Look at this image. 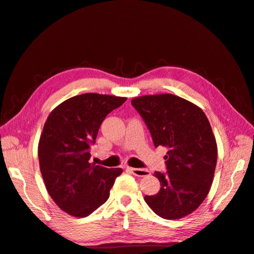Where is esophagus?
Here are the masks:
<instances>
[{"label":"esophagus","mask_w":254,"mask_h":254,"mask_svg":"<svg viewBox=\"0 0 254 254\" xmlns=\"http://www.w3.org/2000/svg\"><path fill=\"white\" fill-rule=\"evenodd\" d=\"M126 170L130 173H132L133 175L137 176V177H146V176H149L150 173L147 170H144V168H133V167H127Z\"/></svg>","instance_id":"esophagus-1"}]
</instances>
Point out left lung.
<instances>
[{
  "instance_id": "1",
  "label": "left lung",
  "mask_w": 254,
  "mask_h": 254,
  "mask_svg": "<svg viewBox=\"0 0 254 254\" xmlns=\"http://www.w3.org/2000/svg\"><path fill=\"white\" fill-rule=\"evenodd\" d=\"M131 104L156 147L168 149L167 173H155L160 190L144 200L160 217H186L202 203L213 182L217 144L210 122L198 106L170 93L134 97Z\"/></svg>"
}]
</instances>
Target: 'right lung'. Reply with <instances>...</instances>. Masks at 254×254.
Instances as JSON below:
<instances>
[{"instance_id": "right-lung-1", "label": "right lung", "mask_w": 254, "mask_h": 254, "mask_svg": "<svg viewBox=\"0 0 254 254\" xmlns=\"http://www.w3.org/2000/svg\"><path fill=\"white\" fill-rule=\"evenodd\" d=\"M126 97L84 93L66 99L48 117L38 144V158L48 193L61 210L87 217L109 198L122 168L90 163V146L107 114Z\"/></svg>"}]
</instances>
